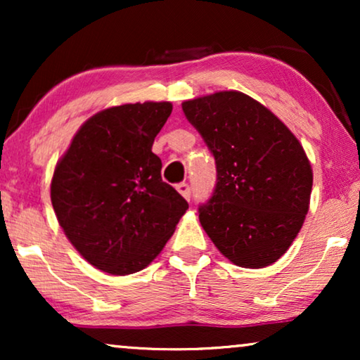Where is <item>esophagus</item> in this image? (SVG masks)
<instances>
[{"label": "esophagus", "mask_w": 360, "mask_h": 360, "mask_svg": "<svg viewBox=\"0 0 360 360\" xmlns=\"http://www.w3.org/2000/svg\"><path fill=\"white\" fill-rule=\"evenodd\" d=\"M176 188V191H179V193L184 196L185 200H190L191 198V190H190V185L188 184H185V181H181V184H179L175 186Z\"/></svg>", "instance_id": "1"}]
</instances>
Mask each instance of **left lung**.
<instances>
[{"mask_svg":"<svg viewBox=\"0 0 360 360\" xmlns=\"http://www.w3.org/2000/svg\"><path fill=\"white\" fill-rule=\"evenodd\" d=\"M181 108L216 164L214 190L198 208L206 234L240 267L277 262L308 213L313 172L302 144L244 93L219 91Z\"/></svg>","mask_w":360,"mask_h":360,"instance_id":"left-lung-1","label":"left lung"}]
</instances>
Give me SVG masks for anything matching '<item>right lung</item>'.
Wrapping results in <instances>:
<instances>
[{
    "mask_svg": "<svg viewBox=\"0 0 360 360\" xmlns=\"http://www.w3.org/2000/svg\"><path fill=\"white\" fill-rule=\"evenodd\" d=\"M170 103L108 108L83 124L53 172L51 200L78 252L111 275L139 272L174 234L188 203L162 180L154 152Z\"/></svg>",
    "mask_w": 360,
    "mask_h": 360,
    "instance_id": "1",
    "label": "right lung"
}]
</instances>
